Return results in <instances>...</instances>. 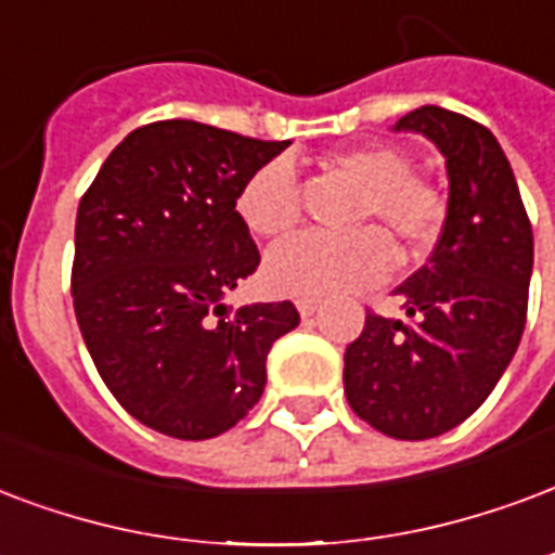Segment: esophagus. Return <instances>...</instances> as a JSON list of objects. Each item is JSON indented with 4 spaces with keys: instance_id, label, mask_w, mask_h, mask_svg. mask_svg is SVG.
<instances>
[{
    "instance_id": "obj_1",
    "label": "esophagus",
    "mask_w": 555,
    "mask_h": 555,
    "mask_svg": "<svg viewBox=\"0 0 555 555\" xmlns=\"http://www.w3.org/2000/svg\"><path fill=\"white\" fill-rule=\"evenodd\" d=\"M318 309H320V299H314V297H299L297 299V311L302 314V318H311V314H314Z\"/></svg>"
}]
</instances>
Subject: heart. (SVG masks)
<instances>
[{
  "instance_id": "b5f03b06",
  "label": "heart",
  "mask_w": 555,
  "mask_h": 555,
  "mask_svg": "<svg viewBox=\"0 0 555 555\" xmlns=\"http://www.w3.org/2000/svg\"><path fill=\"white\" fill-rule=\"evenodd\" d=\"M330 173L361 188L356 223H379L347 237L297 235L273 246L264 258L267 288L288 297H335L379 285L391 276L397 253L387 235L400 241L405 256H426L444 229L447 203L433 182L414 176L412 158L397 146L373 143L332 152ZM241 223L258 237H279L299 220L297 173L285 158L261 164L246 176L235 199Z\"/></svg>"
}]
</instances>
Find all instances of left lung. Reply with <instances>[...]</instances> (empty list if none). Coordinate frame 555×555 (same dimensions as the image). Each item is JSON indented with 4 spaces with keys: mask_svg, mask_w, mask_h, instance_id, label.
I'll return each mask as SVG.
<instances>
[{
    "mask_svg": "<svg viewBox=\"0 0 555 555\" xmlns=\"http://www.w3.org/2000/svg\"><path fill=\"white\" fill-rule=\"evenodd\" d=\"M417 131L447 158L450 199L429 264L397 288L409 320L367 311L344 352V393L361 421L424 441L467 421L494 391L527 323L532 225L506 152L486 126L424 105Z\"/></svg>",
    "mask_w": 555,
    "mask_h": 555,
    "instance_id": "left-lung-1",
    "label": "left lung"
}]
</instances>
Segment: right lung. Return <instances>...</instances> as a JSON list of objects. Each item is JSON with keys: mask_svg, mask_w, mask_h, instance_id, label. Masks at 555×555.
Masks as SVG:
<instances>
[{"mask_svg": "<svg viewBox=\"0 0 555 555\" xmlns=\"http://www.w3.org/2000/svg\"><path fill=\"white\" fill-rule=\"evenodd\" d=\"M291 141L194 120L122 138L81 196L73 306L117 403L155 433L205 441L261 400L267 352L299 323L294 302L223 306L256 273L235 199Z\"/></svg>", "mask_w": 555, "mask_h": 555, "instance_id": "right-lung-1", "label": "right lung"}]
</instances>
